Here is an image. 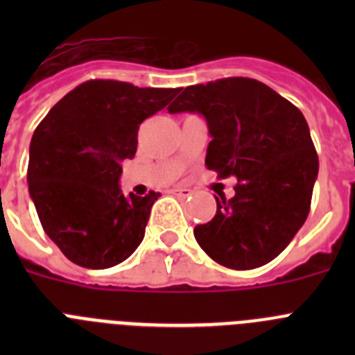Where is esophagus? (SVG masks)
<instances>
[{
  "mask_svg": "<svg viewBox=\"0 0 355 355\" xmlns=\"http://www.w3.org/2000/svg\"><path fill=\"white\" fill-rule=\"evenodd\" d=\"M171 193L172 196H175V197H188L190 196V190H188V188H181V187H175V188H172L171 190Z\"/></svg>",
  "mask_w": 355,
  "mask_h": 355,
  "instance_id": "34e87169",
  "label": "esophagus"
}]
</instances>
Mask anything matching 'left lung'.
I'll use <instances>...</instances> for the list:
<instances>
[{"label":"left lung","instance_id":"1","mask_svg":"<svg viewBox=\"0 0 355 355\" xmlns=\"http://www.w3.org/2000/svg\"><path fill=\"white\" fill-rule=\"evenodd\" d=\"M167 110L206 119L211 135L206 167L220 180L238 181L234 197L218 193L215 216L193 229L200 249L234 270L277 258L306 222L318 175L302 112L250 78L187 87Z\"/></svg>","mask_w":355,"mask_h":355}]
</instances>
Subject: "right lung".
<instances>
[{"label":"right lung","instance_id":"obj_1","mask_svg":"<svg viewBox=\"0 0 355 355\" xmlns=\"http://www.w3.org/2000/svg\"><path fill=\"white\" fill-rule=\"evenodd\" d=\"M178 92L90 80L62 97L37 126L28 190L46 234L72 263L110 268L142 243L159 193L124 196L121 163L137 153L140 124Z\"/></svg>","mask_w":355,"mask_h":355}]
</instances>
